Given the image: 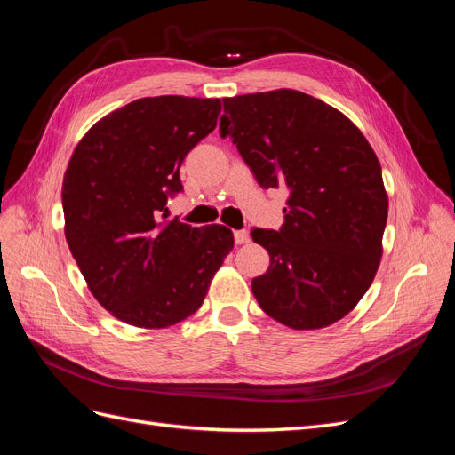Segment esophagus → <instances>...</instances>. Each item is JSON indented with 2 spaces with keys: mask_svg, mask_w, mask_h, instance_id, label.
Segmentation results:
<instances>
[{
  "mask_svg": "<svg viewBox=\"0 0 455 455\" xmlns=\"http://www.w3.org/2000/svg\"><path fill=\"white\" fill-rule=\"evenodd\" d=\"M233 237H235V243H237V244H244V243H249V241H251L249 231H244V229L233 233Z\"/></svg>",
  "mask_w": 455,
  "mask_h": 455,
  "instance_id": "34e87169",
  "label": "esophagus"
}]
</instances>
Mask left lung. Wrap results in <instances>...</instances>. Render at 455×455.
<instances>
[{"instance_id": "8db88e82", "label": "left lung", "mask_w": 455, "mask_h": 455, "mask_svg": "<svg viewBox=\"0 0 455 455\" xmlns=\"http://www.w3.org/2000/svg\"><path fill=\"white\" fill-rule=\"evenodd\" d=\"M220 131L261 188L291 194L279 231L251 233L271 258L252 281L259 307L294 330L338 323L383 254L389 199L374 149L339 109L294 89L224 99Z\"/></svg>"}]
</instances>
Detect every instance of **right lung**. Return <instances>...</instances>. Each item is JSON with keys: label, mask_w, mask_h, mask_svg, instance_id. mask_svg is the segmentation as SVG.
Listing matches in <instances>:
<instances>
[{"label": "right lung", "mask_w": 455, "mask_h": 455, "mask_svg": "<svg viewBox=\"0 0 455 455\" xmlns=\"http://www.w3.org/2000/svg\"><path fill=\"white\" fill-rule=\"evenodd\" d=\"M220 99L148 96L85 132L62 182L64 235L96 301L139 328L194 315L233 249L226 226L167 220L188 151L216 129Z\"/></svg>", "instance_id": "add662e5"}]
</instances>
